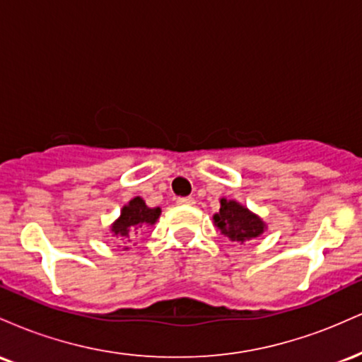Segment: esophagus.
<instances>
[{
    "mask_svg": "<svg viewBox=\"0 0 362 362\" xmlns=\"http://www.w3.org/2000/svg\"><path fill=\"white\" fill-rule=\"evenodd\" d=\"M177 204H180V206H194L195 204V199L194 197H178L177 199Z\"/></svg>",
    "mask_w": 362,
    "mask_h": 362,
    "instance_id": "1",
    "label": "esophagus"
}]
</instances>
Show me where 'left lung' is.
<instances>
[{
    "label": "left lung",
    "mask_w": 362,
    "mask_h": 362,
    "mask_svg": "<svg viewBox=\"0 0 362 362\" xmlns=\"http://www.w3.org/2000/svg\"><path fill=\"white\" fill-rule=\"evenodd\" d=\"M219 213L213 216L214 226L221 235L235 243H245L259 236L267 230V224L259 214L252 213L247 206L240 204L235 199H219Z\"/></svg>",
    "instance_id": "left-lung-1"
}]
</instances>
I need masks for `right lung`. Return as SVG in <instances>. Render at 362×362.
<instances>
[{"mask_svg":"<svg viewBox=\"0 0 362 362\" xmlns=\"http://www.w3.org/2000/svg\"><path fill=\"white\" fill-rule=\"evenodd\" d=\"M160 214L161 207L146 206L144 199L139 195L132 197L127 204L122 206L119 218L110 224V236L119 243V247H124L122 250H129L127 243H131L134 236H138L148 226H153Z\"/></svg>","mask_w":362,"mask_h":362,"instance_id":"right-lung-1","label":"right lung"}]
</instances>
